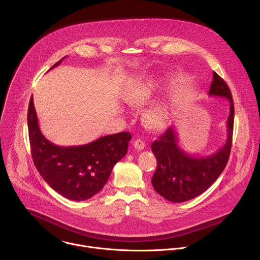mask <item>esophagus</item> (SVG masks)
<instances>
[{
	"mask_svg": "<svg viewBox=\"0 0 260 260\" xmlns=\"http://www.w3.org/2000/svg\"><path fill=\"white\" fill-rule=\"evenodd\" d=\"M133 145H134V147H135V149H137L138 151L143 150L144 148H145V143H144V141H142V140H140V139L136 140Z\"/></svg>",
	"mask_w": 260,
	"mask_h": 260,
	"instance_id": "esophagus-1",
	"label": "esophagus"
}]
</instances>
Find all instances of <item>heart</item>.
Segmentation results:
<instances>
[{"mask_svg":"<svg viewBox=\"0 0 260 260\" xmlns=\"http://www.w3.org/2000/svg\"><path fill=\"white\" fill-rule=\"evenodd\" d=\"M160 86L157 82H149L135 90L126 100L132 108H142L149 103L159 91ZM170 120V109L167 103L159 102L145 111L143 121L147 127L158 131L166 127Z\"/></svg>","mask_w":260,"mask_h":260,"instance_id":"b5f03b06","label":"heart"}]
</instances>
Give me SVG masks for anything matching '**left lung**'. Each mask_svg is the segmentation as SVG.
<instances>
[{"label":"left lung","instance_id":"left-lung-1","mask_svg":"<svg viewBox=\"0 0 260 260\" xmlns=\"http://www.w3.org/2000/svg\"><path fill=\"white\" fill-rule=\"evenodd\" d=\"M209 95L224 98L231 106L226 121L228 138L215 153L197 156L184 151L179 145L174 125L168 127L151 145L157 160V168L151 179L152 185L158 194L172 203L186 202L205 192L229 161L234 131V102L228 84L215 72Z\"/></svg>","mask_w":260,"mask_h":260}]
</instances>
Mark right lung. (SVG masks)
Returning a JSON list of instances; mask_svg holds the SVG:
<instances>
[{
    "label": "right lung",
    "instance_id": "right-lung-1",
    "mask_svg": "<svg viewBox=\"0 0 260 260\" xmlns=\"http://www.w3.org/2000/svg\"><path fill=\"white\" fill-rule=\"evenodd\" d=\"M27 126L35 167L53 190L76 202L90 199L105 186L113 167L126 154L132 139L131 134L122 132L85 145L57 146L41 133L32 98L28 105Z\"/></svg>",
    "mask_w": 260,
    "mask_h": 260
}]
</instances>
